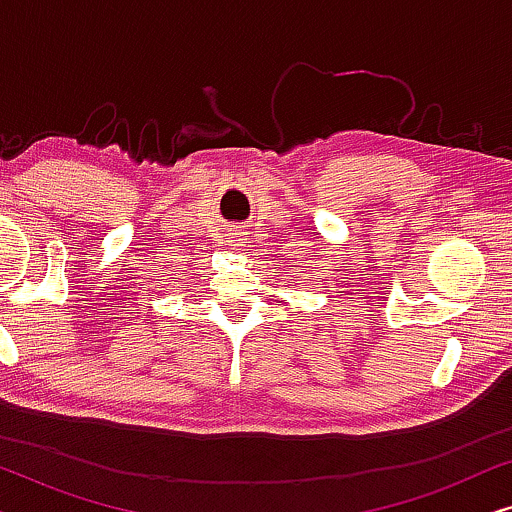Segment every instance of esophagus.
<instances>
[{
  "label": "esophagus",
  "instance_id": "34e87169",
  "mask_svg": "<svg viewBox=\"0 0 512 512\" xmlns=\"http://www.w3.org/2000/svg\"><path fill=\"white\" fill-rule=\"evenodd\" d=\"M242 237H244V233H242L240 228H233V230H230V242L240 244V242H242Z\"/></svg>",
  "mask_w": 512,
  "mask_h": 512
}]
</instances>
